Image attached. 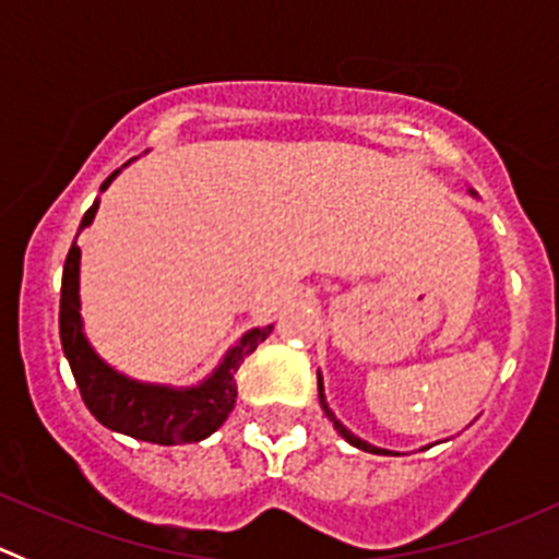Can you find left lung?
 I'll return each instance as SVG.
<instances>
[{"label":"left lung","mask_w":559,"mask_h":559,"mask_svg":"<svg viewBox=\"0 0 559 559\" xmlns=\"http://www.w3.org/2000/svg\"><path fill=\"white\" fill-rule=\"evenodd\" d=\"M319 400H321V408H324V414L330 416V421H332V425H335V430L341 432V436L346 438V441L352 443V447L362 449V452H370V454H392V452H386V449H376V447H370V443H365L362 438H357V436H354V432H348L346 427H343L341 421L335 419V414H332V411H330V405H326V400H324V389H321V379H319Z\"/></svg>","instance_id":"left-lung-1"}]
</instances>
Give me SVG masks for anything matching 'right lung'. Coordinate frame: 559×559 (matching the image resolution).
Segmentation results:
<instances>
[{
  "instance_id": "1",
  "label": "right lung",
  "mask_w": 559,
  "mask_h": 559,
  "mask_svg": "<svg viewBox=\"0 0 559 559\" xmlns=\"http://www.w3.org/2000/svg\"><path fill=\"white\" fill-rule=\"evenodd\" d=\"M118 170L107 175L103 191L110 186ZM97 213V202L83 216L81 229L88 227ZM78 240V235H75ZM78 273H81V248L72 243L64 262V275H61V306H59V332L61 348L70 362L75 384L81 389V397L86 408L103 421L107 430L123 432L138 441L159 443V447H173V443H197L216 432L235 408L238 397V373L240 362L253 354V348L273 332V324L262 330H251L240 337L235 348L224 357L216 373L200 386L191 389H170L140 384V381L127 379L116 373L110 365L94 354L83 335L81 324V300H78Z\"/></svg>"
}]
</instances>
